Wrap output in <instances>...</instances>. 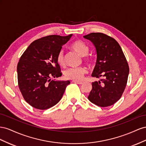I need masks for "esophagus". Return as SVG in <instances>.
I'll return each instance as SVG.
<instances>
[{
  "mask_svg": "<svg viewBox=\"0 0 146 146\" xmlns=\"http://www.w3.org/2000/svg\"><path fill=\"white\" fill-rule=\"evenodd\" d=\"M73 82L75 83V84H80V85H81L83 84L82 82H80V81H73Z\"/></svg>",
  "mask_w": 146,
  "mask_h": 146,
  "instance_id": "34e87169",
  "label": "esophagus"
}]
</instances>
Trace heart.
Returning <instances> with one entry per match:
<instances>
[{
	"mask_svg": "<svg viewBox=\"0 0 146 146\" xmlns=\"http://www.w3.org/2000/svg\"><path fill=\"white\" fill-rule=\"evenodd\" d=\"M72 48L74 51L78 53L79 55L84 57L89 52V48L87 46L81 41H76L71 45ZM56 60L57 64L60 66H64L65 65V58L64 54L62 50L58 52ZM84 60L87 62H92L91 57H85ZM87 73V68L85 67L80 68H71L66 70L65 72V76L66 79L72 80L76 81H81L84 78V74Z\"/></svg>",
	"mask_w": 146,
	"mask_h": 146,
	"instance_id": "1",
	"label": "heart"
}]
</instances>
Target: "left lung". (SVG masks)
<instances>
[{
  "label": "left lung",
  "mask_w": 146,
  "mask_h": 146,
  "mask_svg": "<svg viewBox=\"0 0 146 146\" xmlns=\"http://www.w3.org/2000/svg\"><path fill=\"white\" fill-rule=\"evenodd\" d=\"M97 52V61L92 76L104 77L92 83L88 99L100 107L111 106L122 97L129 74L127 59L117 41L103 33H90L84 35Z\"/></svg>",
  "instance_id": "obj_1"
}]
</instances>
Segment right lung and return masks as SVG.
<instances>
[{"label": "right lung", "mask_w": 146, "mask_h": 146, "mask_svg": "<svg viewBox=\"0 0 146 146\" xmlns=\"http://www.w3.org/2000/svg\"><path fill=\"white\" fill-rule=\"evenodd\" d=\"M72 34L52 35L36 40L21 57L17 66L19 90L25 100L38 110H46L59 102L70 82L51 80L62 76L56 57Z\"/></svg>", "instance_id": "right-lung-1"}]
</instances>
